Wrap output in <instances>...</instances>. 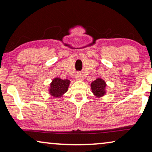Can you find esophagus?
<instances>
[{
	"mask_svg": "<svg viewBox=\"0 0 152 152\" xmlns=\"http://www.w3.org/2000/svg\"><path fill=\"white\" fill-rule=\"evenodd\" d=\"M75 78H76V80H82L83 78H84V77H83L82 74L77 73L76 75H75Z\"/></svg>",
	"mask_w": 152,
	"mask_h": 152,
	"instance_id": "obj_1",
	"label": "esophagus"
}]
</instances>
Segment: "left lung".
Instances as JSON below:
<instances>
[{
  "label": "left lung",
  "mask_w": 152,
  "mask_h": 152,
  "mask_svg": "<svg viewBox=\"0 0 152 152\" xmlns=\"http://www.w3.org/2000/svg\"><path fill=\"white\" fill-rule=\"evenodd\" d=\"M91 86L93 94L95 96L99 97L105 94V87L107 85L102 79L97 78L96 80L92 82Z\"/></svg>",
  "instance_id": "obj_1"
}]
</instances>
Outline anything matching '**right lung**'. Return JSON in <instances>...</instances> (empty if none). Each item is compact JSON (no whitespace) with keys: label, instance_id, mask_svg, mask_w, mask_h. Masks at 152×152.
Listing matches in <instances>:
<instances>
[{"label":"right lung","instance_id":"obj_1","mask_svg":"<svg viewBox=\"0 0 152 152\" xmlns=\"http://www.w3.org/2000/svg\"><path fill=\"white\" fill-rule=\"evenodd\" d=\"M70 81L68 80H61L60 78H55L50 84V93L54 97H60L64 93L67 92Z\"/></svg>","mask_w":152,"mask_h":152}]
</instances>
